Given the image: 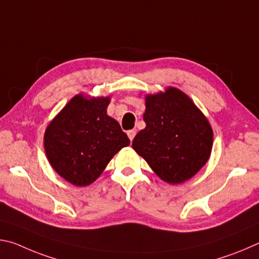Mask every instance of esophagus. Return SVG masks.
<instances>
[{
    "instance_id": "obj_1",
    "label": "esophagus",
    "mask_w": 259,
    "mask_h": 259,
    "mask_svg": "<svg viewBox=\"0 0 259 259\" xmlns=\"http://www.w3.org/2000/svg\"><path fill=\"white\" fill-rule=\"evenodd\" d=\"M135 136H136V131L135 130H129L128 131V137L130 139V142H133L134 138H135Z\"/></svg>"
}]
</instances>
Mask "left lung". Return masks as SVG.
I'll list each match as a JSON object with an SVG mask.
<instances>
[{
    "label": "left lung",
    "instance_id": "8db88e82",
    "mask_svg": "<svg viewBox=\"0 0 259 259\" xmlns=\"http://www.w3.org/2000/svg\"><path fill=\"white\" fill-rule=\"evenodd\" d=\"M145 129L136 135L133 148L162 181L181 184L207 163L213 133L207 117L177 88L145 97Z\"/></svg>",
    "mask_w": 259,
    "mask_h": 259
}]
</instances>
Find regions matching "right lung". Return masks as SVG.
Masks as SVG:
<instances>
[{
  "label": "right lung",
  "instance_id": "add662e5",
  "mask_svg": "<svg viewBox=\"0 0 259 259\" xmlns=\"http://www.w3.org/2000/svg\"><path fill=\"white\" fill-rule=\"evenodd\" d=\"M109 97L76 95L45 134V150L55 171L75 186L97 179L112 157L130 140L119 122L107 115Z\"/></svg>",
  "mask_w": 259,
  "mask_h": 259
}]
</instances>
